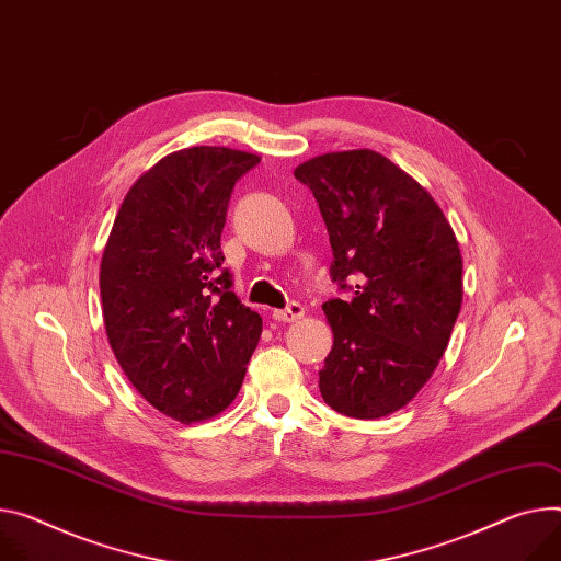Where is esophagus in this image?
<instances>
[{"label":"esophagus","mask_w":561,"mask_h":561,"mask_svg":"<svg viewBox=\"0 0 561 561\" xmlns=\"http://www.w3.org/2000/svg\"><path fill=\"white\" fill-rule=\"evenodd\" d=\"M304 316V307L299 301H290L286 309H279V311H273V320L277 322H295Z\"/></svg>","instance_id":"obj_1"}]
</instances>
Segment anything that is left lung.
<instances>
[{
    "instance_id": "8db88e82",
    "label": "left lung",
    "mask_w": 561,
    "mask_h": 561,
    "mask_svg": "<svg viewBox=\"0 0 561 561\" xmlns=\"http://www.w3.org/2000/svg\"><path fill=\"white\" fill-rule=\"evenodd\" d=\"M295 179L318 201L331 279L348 293L322 304L333 329L322 398L351 419L393 414L434 374L461 311L456 237L430 192L378 151L316 157Z\"/></svg>"
}]
</instances>
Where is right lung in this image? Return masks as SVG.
<instances>
[{
  "label": "right lung",
  "mask_w": 561,
  "mask_h": 561,
  "mask_svg": "<svg viewBox=\"0 0 561 561\" xmlns=\"http://www.w3.org/2000/svg\"><path fill=\"white\" fill-rule=\"evenodd\" d=\"M257 163L206 145L161 159L127 192L100 264L118 365L151 407L187 425L234 400L262 335L221 252L234 183Z\"/></svg>",
  "instance_id": "1"
}]
</instances>
